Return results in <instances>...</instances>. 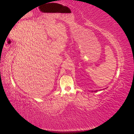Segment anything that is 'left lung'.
Listing matches in <instances>:
<instances>
[{
  "label": "left lung",
  "mask_w": 134,
  "mask_h": 134,
  "mask_svg": "<svg viewBox=\"0 0 134 134\" xmlns=\"http://www.w3.org/2000/svg\"><path fill=\"white\" fill-rule=\"evenodd\" d=\"M105 89H106V88H105ZM103 90H104V89H103ZM92 91V92H93V91H94V92H97V91H98V90H96V91Z\"/></svg>",
  "instance_id": "1"
}]
</instances>
